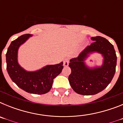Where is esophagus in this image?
Wrapping results in <instances>:
<instances>
[{"label":"esophagus","mask_w":123,"mask_h":123,"mask_svg":"<svg viewBox=\"0 0 123 123\" xmlns=\"http://www.w3.org/2000/svg\"><path fill=\"white\" fill-rule=\"evenodd\" d=\"M68 65H69V62H68V60L65 59L63 62V66L64 67H68Z\"/></svg>","instance_id":"34e87169"}]
</instances>
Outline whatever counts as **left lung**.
Wrapping results in <instances>:
<instances>
[{
  "label": "left lung",
  "instance_id": "left-lung-1",
  "mask_svg": "<svg viewBox=\"0 0 123 123\" xmlns=\"http://www.w3.org/2000/svg\"><path fill=\"white\" fill-rule=\"evenodd\" d=\"M93 43L88 45L77 58L69 60L71 73L68 77L74 92L81 95H92L104 90L115 75L117 57L114 47L105 38L91 37ZM100 54L103 58L100 66L90 67L85 61L92 53Z\"/></svg>",
  "mask_w": 123,
  "mask_h": 123
}]
</instances>
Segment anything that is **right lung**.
<instances>
[{
  "mask_svg": "<svg viewBox=\"0 0 123 123\" xmlns=\"http://www.w3.org/2000/svg\"><path fill=\"white\" fill-rule=\"evenodd\" d=\"M32 36L30 34H24L11 42L6 54V70L13 82L21 89L30 94L41 95L51 89L54 79L62 71L63 63L46 65L34 71L22 68L18 61V49Z\"/></svg>",
  "mask_w": 123,
  "mask_h": 123,
  "instance_id": "right-lung-1",
  "label": "right lung"
}]
</instances>
